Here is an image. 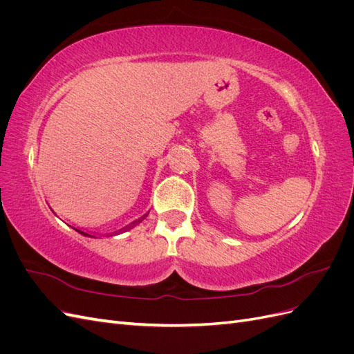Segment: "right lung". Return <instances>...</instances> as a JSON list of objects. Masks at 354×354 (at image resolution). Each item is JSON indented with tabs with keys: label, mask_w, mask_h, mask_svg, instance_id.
Here are the masks:
<instances>
[{
	"label": "right lung",
	"mask_w": 354,
	"mask_h": 354,
	"mask_svg": "<svg viewBox=\"0 0 354 354\" xmlns=\"http://www.w3.org/2000/svg\"><path fill=\"white\" fill-rule=\"evenodd\" d=\"M75 230H77V229H75ZM77 232H80L81 234H84V236H90V234H87V233H84V232H81V230H77Z\"/></svg>",
	"instance_id": "1"
}]
</instances>
